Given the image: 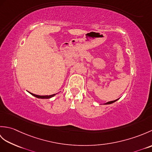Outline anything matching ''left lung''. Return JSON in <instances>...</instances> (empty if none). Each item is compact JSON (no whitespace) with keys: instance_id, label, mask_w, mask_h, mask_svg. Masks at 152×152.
<instances>
[{"instance_id":"left-lung-1","label":"left lung","mask_w":152,"mask_h":152,"mask_svg":"<svg viewBox=\"0 0 152 152\" xmlns=\"http://www.w3.org/2000/svg\"><path fill=\"white\" fill-rule=\"evenodd\" d=\"M118 100V99H116V100H115V101H110V102H108L105 103V104H112V103H114V102L117 101Z\"/></svg>"}]
</instances>
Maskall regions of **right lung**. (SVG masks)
I'll return each mask as SVG.
<instances>
[{
	"label": "right lung",
	"mask_w": 152,
	"mask_h": 152,
	"mask_svg": "<svg viewBox=\"0 0 152 152\" xmlns=\"http://www.w3.org/2000/svg\"><path fill=\"white\" fill-rule=\"evenodd\" d=\"M28 93H31L32 95H33L34 96H35V97L38 98V99H50L51 97H53V96H55L57 94L56 93V94H53V95H38L33 94V93H30V92H28Z\"/></svg>",
	"instance_id": "obj_1"
}]
</instances>
